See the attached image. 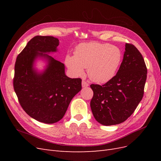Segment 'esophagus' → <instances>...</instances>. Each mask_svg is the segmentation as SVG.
<instances>
[{
	"label": "esophagus",
	"instance_id": "obj_1",
	"mask_svg": "<svg viewBox=\"0 0 161 161\" xmlns=\"http://www.w3.org/2000/svg\"><path fill=\"white\" fill-rule=\"evenodd\" d=\"M89 85L87 83V82L85 80H82V86L84 87V88H85V87H87Z\"/></svg>",
	"mask_w": 161,
	"mask_h": 161
}]
</instances>
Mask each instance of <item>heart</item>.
I'll return each instance as SVG.
<instances>
[{
    "label": "heart",
    "instance_id": "obj_1",
    "mask_svg": "<svg viewBox=\"0 0 161 161\" xmlns=\"http://www.w3.org/2000/svg\"><path fill=\"white\" fill-rule=\"evenodd\" d=\"M122 58L118 47L99 42L82 43L75 50V56L67 55L65 64L75 76L84 75L87 69L90 79L103 84L111 80L116 74Z\"/></svg>",
    "mask_w": 161,
    "mask_h": 161
}]
</instances>
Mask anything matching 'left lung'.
I'll return each mask as SVG.
<instances>
[{
	"instance_id": "obj_1",
	"label": "left lung",
	"mask_w": 161,
	"mask_h": 161,
	"mask_svg": "<svg viewBox=\"0 0 161 161\" xmlns=\"http://www.w3.org/2000/svg\"><path fill=\"white\" fill-rule=\"evenodd\" d=\"M147 69L134 45L125 43L122 62L114 77L103 85H91V108L95 119L104 125L124 122L134 113L144 95Z\"/></svg>"
}]
</instances>
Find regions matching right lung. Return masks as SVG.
Masks as SVG:
<instances>
[{
    "label": "right lung",
    "mask_w": 161,
    "mask_h": 161,
    "mask_svg": "<svg viewBox=\"0 0 161 161\" xmlns=\"http://www.w3.org/2000/svg\"><path fill=\"white\" fill-rule=\"evenodd\" d=\"M58 45V38L35 36L18 55L14 65L13 87L19 103L32 118L45 124L60 121L82 89L80 79L68 77L64 64L47 54L56 52ZM37 57L48 63L42 73L33 67Z\"/></svg>",
    "instance_id": "add662e5"
}]
</instances>
